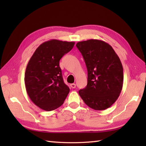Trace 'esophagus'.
I'll use <instances>...</instances> for the list:
<instances>
[{
    "instance_id": "obj_1",
    "label": "esophagus",
    "mask_w": 146,
    "mask_h": 146,
    "mask_svg": "<svg viewBox=\"0 0 146 146\" xmlns=\"http://www.w3.org/2000/svg\"><path fill=\"white\" fill-rule=\"evenodd\" d=\"M70 86H71V87L72 88H76V85L75 84V83H72V84H71V85H70Z\"/></svg>"
}]
</instances>
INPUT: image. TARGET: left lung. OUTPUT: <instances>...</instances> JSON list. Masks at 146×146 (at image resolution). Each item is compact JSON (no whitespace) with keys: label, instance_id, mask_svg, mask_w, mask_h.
Segmentation results:
<instances>
[{"label":"left lung","instance_id":"1","mask_svg":"<svg viewBox=\"0 0 146 146\" xmlns=\"http://www.w3.org/2000/svg\"><path fill=\"white\" fill-rule=\"evenodd\" d=\"M76 46L84 59L88 71L87 85L79 95L86 105L103 110L113 105L122 91L123 67L112 47L105 41L89 39Z\"/></svg>","mask_w":146,"mask_h":146}]
</instances>
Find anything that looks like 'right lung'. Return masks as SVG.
<instances>
[{
  "label": "right lung",
  "mask_w": 146,
  "mask_h": 146,
  "mask_svg": "<svg viewBox=\"0 0 146 146\" xmlns=\"http://www.w3.org/2000/svg\"><path fill=\"white\" fill-rule=\"evenodd\" d=\"M74 45L75 42L49 40L36 49L29 61L24 77L26 92L33 103L42 110L56 109L69 94L59 63Z\"/></svg>",
  "instance_id": "obj_1"
}]
</instances>
